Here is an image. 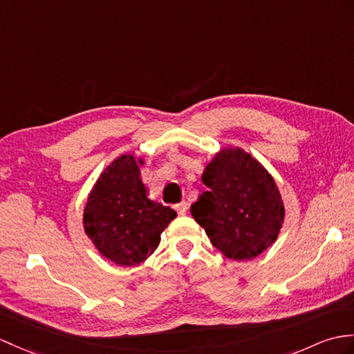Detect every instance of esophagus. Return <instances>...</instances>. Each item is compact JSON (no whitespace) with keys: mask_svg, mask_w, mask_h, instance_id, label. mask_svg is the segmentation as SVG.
Masks as SVG:
<instances>
[{"mask_svg":"<svg viewBox=\"0 0 354 354\" xmlns=\"http://www.w3.org/2000/svg\"><path fill=\"white\" fill-rule=\"evenodd\" d=\"M187 207H188V203L187 202H180V203H178L176 207H175V209H176V212L179 216H184L185 212H187Z\"/></svg>","mask_w":354,"mask_h":354,"instance_id":"esophagus-1","label":"esophagus"}]
</instances>
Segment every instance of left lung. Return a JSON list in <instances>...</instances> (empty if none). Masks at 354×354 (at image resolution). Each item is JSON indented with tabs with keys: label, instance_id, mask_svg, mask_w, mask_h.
I'll return each mask as SVG.
<instances>
[{
	"label": "left lung",
	"instance_id": "obj_1",
	"mask_svg": "<svg viewBox=\"0 0 354 354\" xmlns=\"http://www.w3.org/2000/svg\"><path fill=\"white\" fill-rule=\"evenodd\" d=\"M208 187L192 205V216L212 245L232 261H250L273 244L285 220L274 178L249 152L226 146L202 174Z\"/></svg>",
	"mask_w": 354,
	"mask_h": 354
}]
</instances>
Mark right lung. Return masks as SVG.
<instances>
[{
    "label": "right lung",
    "mask_w": 354,
    "mask_h": 354,
    "mask_svg": "<svg viewBox=\"0 0 354 354\" xmlns=\"http://www.w3.org/2000/svg\"><path fill=\"white\" fill-rule=\"evenodd\" d=\"M142 157L122 153L104 169L88 193L83 227L95 249L116 266L146 261L176 212L147 197Z\"/></svg>",
    "instance_id": "add662e5"
}]
</instances>
